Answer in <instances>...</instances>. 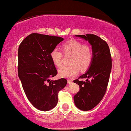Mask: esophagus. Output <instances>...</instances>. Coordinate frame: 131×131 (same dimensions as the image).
I'll return each mask as SVG.
<instances>
[{"label":"esophagus","mask_w":131,"mask_h":131,"mask_svg":"<svg viewBox=\"0 0 131 131\" xmlns=\"http://www.w3.org/2000/svg\"><path fill=\"white\" fill-rule=\"evenodd\" d=\"M67 82H68V84H70V83H72V80H68Z\"/></svg>","instance_id":"34e87169"}]
</instances>
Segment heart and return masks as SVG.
Wrapping results in <instances>:
<instances>
[{
    "label": "heart",
    "mask_w": 131,
    "mask_h": 131,
    "mask_svg": "<svg viewBox=\"0 0 131 131\" xmlns=\"http://www.w3.org/2000/svg\"><path fill=\"white\" fill-rule=\"evenodd\" d=\"M64 55H70V65L64 66L59 70V75L63 78H72L78 73L80 69L83 71L88 69L93 59L92 48L88 45L75 39H71L64 43L62 46ZM63 53L58 48L53 49L50 53L53 63L57 67H61Z\"/></svg>",
    "instance_id": "b5f03b06"
}]
</instances>
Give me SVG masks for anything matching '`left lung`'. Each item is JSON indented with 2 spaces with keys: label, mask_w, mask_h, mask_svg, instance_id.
Listing matches in <instances>:
<instances>
[{
  "label": "left lung",
  "mask_w": 131,
  "mask_h": 131,
  "mask_svg": "<svg viewBox=\"0 0 131 131\" xmlns=\"http://www.w3.org/2000/svg\"><path fill=\"white\" fill-rule=\"evenodd\" d=\"M88 40L92 45L93 59L89 70L79 77L85 81H74L80 86V91L74 96L75 106L88 111L99 103L106 93L112 66L110 50L105 40L94 34L75 35Z\"/></svg>",
  "instance_id": "obj_1"
}]
</instances>
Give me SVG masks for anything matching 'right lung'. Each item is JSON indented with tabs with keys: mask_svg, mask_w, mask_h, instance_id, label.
<instances>
[{
	"mask_svg": "<svg viewBox=\"0 0 131 131\" xmlns=\"http://www.w3.org/2000/svg\"><path fill=\"white\" fill-rule=\"evenodd\" d=\"M64 39L33 33L24 39L18 51V73L28 99L38 110L47 111L57 104L58 93L67 85L65 78L50 79L57 71L50 53Z\"/></svg>",
	"mask_w": 131,
	"mask_h": 131,
	"instance_id": "obj_1",
	"label": "right lung"
}]
</instances>
